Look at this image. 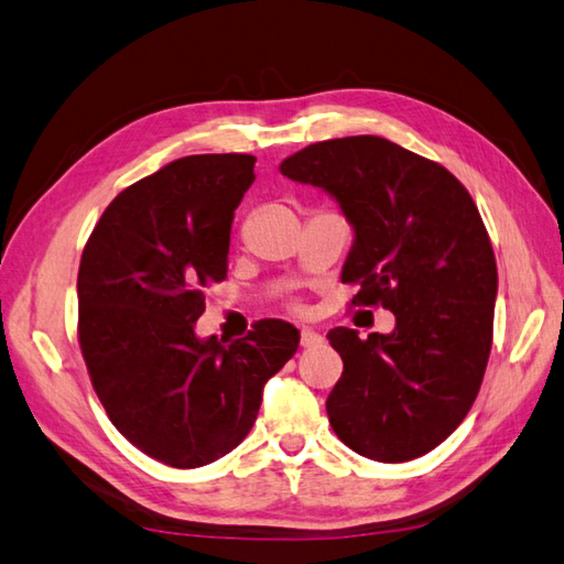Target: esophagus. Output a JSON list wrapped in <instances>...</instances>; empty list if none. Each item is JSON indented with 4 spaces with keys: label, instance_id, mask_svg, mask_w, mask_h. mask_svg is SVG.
<instances>
[{
    "label": "esophagus",
    "instance_id": "1",
    "mask_svg": "<svg viewBox=\"0 0 564 564\" xmlns=\"http://www.w3.org/2000/svg\"><path fill=\"white\" fill-rule=\"evenodd\" d=\"M325 337L313 333V329H301V347L305 349H315V347H323Z\"/></svg>",
    "mask_w": 564,
    "mask_h": 564
}]
</instances>
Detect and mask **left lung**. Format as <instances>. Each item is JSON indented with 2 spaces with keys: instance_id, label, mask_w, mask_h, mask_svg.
Listing matches in <instances>:
<instances>
[{
  "instance_id": "left-lung-1",
  "label": "left lung",
  "mask_w": 564,
  "mask_h": 564,
  "mask_svg": "<svg viewBox=\"0 0 564 564\" xmlns=\"http://www.w3.org/2000/svg\"><path fill=\"white\" fill-rule=\"evenodd\" d=\"M281 173L337 197L357 231L351 305L395 315L391 335L329 329L345 361L329 425L361 457L425 455L467 417L491 355L499 275L477 205L445 165L381 137L311 143Z\"/></svg>"
}]
</instances>
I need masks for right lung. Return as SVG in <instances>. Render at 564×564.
I'll return each instance as SVG.
<instances>
[{
	"mask_svg": "<svg viewBox=\"0 0 564 564\" xmlns=\"http://www.w3.org/2000/svg\"><path fill=\"white\" fill-rule=\"evenodd\" d=\"M249 153H197L121 191L77 271V341L109 421L169 467L235 449L257 421L267 379L301 335L259 319L223 345L197 339L205 291L227 279L235 209L253 183Z\"/></svg>",
	"mask_w": 564,
	"mask_h": 564,
	"instance_id": "1",
	"label": "right lung"
}]
</instances>
